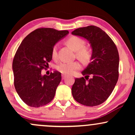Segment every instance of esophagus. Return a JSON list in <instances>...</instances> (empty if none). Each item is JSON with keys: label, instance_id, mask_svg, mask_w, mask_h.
<instances>
[{"label": "esophagus", "instance_id": "esophagus-1", "mask_svg": "<svg viewBox=\"0 0 135 135\" xmlns=\"http://www.w3.org/2000/svg\"><path fill=\"white\" fill-rule=\"evenodd\" d=\"M66 77V75H65V74H62V79H64Z\"/></svg>", "mask_w": 135, "mask_h": 135}]
</instances>
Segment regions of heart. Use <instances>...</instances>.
Segmentation results:
<instances>
[{"label": "heart", "instance_id": "obj_1", "mask_svg": "<svg viewBox=\"0 0 135 135\" xmlns=\"http://www.w3.org/2000/svg\"><path fill=\"white\" fill-rule=\"evenodd\" d=\"M66 44L73 50L76 51V56L80 60L83 61L89 60L91 55V51L87 47H84L86 42L83 38L73 35L66 40ZM57 56V48L56 46H55L51 51V57L53 60H56ZM80 67L81 65L79 61L62 62L56 66V70L63 74H72L77 70H79Z\"/></svg>", "mask_w": 135, "mask_h": 135}]
</instances>
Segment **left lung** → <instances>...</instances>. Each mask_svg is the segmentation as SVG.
Returning <instances> with one entry per match:
<instances>
[{
	"mask_svg": "<svg viewBox=\"0 0 135 135\" xmlns=\"http://www.w3.org/2000/svg\"><path fill=\"white\" fill-rule=\"evenodd\" d=\"M72 33L88 40L93 49L91 63L82 72L85 77L75 78L72 88V96L82 105H99L107 100L118 80L117 48L112 38L96 26L79 28Z\"/></svg>",
	"mask_w": 135,
	"mask_h": 135,
	"instance_id": "8db88e82",
	"label": "left lung"
}]
</instances>
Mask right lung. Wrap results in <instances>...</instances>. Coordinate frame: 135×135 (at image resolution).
I'll return each mask as SVG.
<instances>
[{
  "instance_id": "obj_1",
  "label": "right lung",
  "mask_w": 135,
  "mask_h": 135,
  "mask_svg": "<svg viewBox=\"0 0 135 135\" xmlns=\"http://www.w3.org/2000/svg\"><path fill=\"white\" fill-rule=\"evenodd\" d=\"M68 30L39 28L23 40L13 61L14 84L17 93L25 103L39 107L51 102L61 82V73L55 72L42 75L52 60L51 51Z\"/></svg>"
}]
</instances>
